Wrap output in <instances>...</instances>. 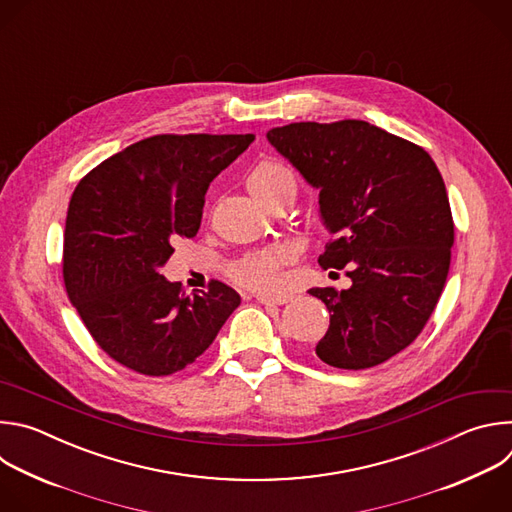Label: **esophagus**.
Segmentation results:
<instances>
[{
    "label": "esophagus",
    "mask_w": 512,
    "mask_h": 512,
    "mask_svg": "<svg viewBox=\"0 0 512 512\" xmlns=\"http://www.w3.org/2000/svg\"><path fill=\"white\" fill-rule=\"evenodd\" d=\"M255 300L259 304H265V306H283L289 302V296H267V294H257Z\"/></svg>",
    "instance_id": "esophagus-1"
}]
</instances>
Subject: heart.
Wrapping results in <instances>:
<instances>
[{
  "mask_svg": "<svg viewBox=\"0 0 512 512\" xmlns=\"http://www.w3.org/2000/svg\"><path fill=\"white\" fill-rule=\"evenodd\" d=\"M247 190L259 204H269L279 196L296 198L298 180L285 164L277 160H261L247 178ZM294 261V253L287 247H271L249 253L231 263V277L255 291H271L281 283V271Z\"/></svg>",
  "mask_w": 512,
  "mask_h": 512,
  "instance_id": "heart-1",
  "label": "heart"
}]
</instances>
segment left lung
Returning a JSON list of instances; mask_svg holds the SVG:
<instances>
[{"label": "left lung", "mask_w": 512, "mask_h": 512, "mask_svg": "<svg viewBox=\"0 0 512 512\" xmlns=\"http://www.w3.org/2000/svg\"><path fill=\"white\" fill-rule=\"evenodd\" d=\"M320 190L332 233L318 263L348 289L312 287L330 312L316 354L330 367H377L423 330L448 279L454 218L444 178L419 145L360 119L302 121L267 133Z\"/></svg>", "instance_id": "left-lung-1"}]
</instances>
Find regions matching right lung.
Wrapping results in <instances>:
<instances>
[{"label": "right lung", "mask_w": 512, "mask_h": 512, "mask_svg": "<svg viewBox=\"0 0 512 512\" xmlns=\"http://www.w3.org/2000/svg\"><path fill=\"white\" fill-rule=\"evenodd\" d=\"M255 139L162 133L131 143L72 192L62 251L66 294L95 342L123 367L166 377L194 362L241 296L210 279L182 296L160 267L196 237L210 182Z\"/></svg>", "instance_id": "obj_1"}]
</instances>
